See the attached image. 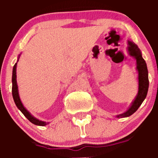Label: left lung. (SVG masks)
<instances>
[{
  "label": "left lung",
  "mask_w": 158,
  "mask_h": 158,
  "mask_svg": "<svg viewBox=\"0 0 158 158\" xmlns=\"http://www.w3.org/2000/svg\"><path fill=\"white\" fill-rule=\"evenodd\" d=\"M128 43L129 54L136 60L137 70L138 72V92L130 108L125 112L118 114L116 116L118 118L129 117L132 114H134L145 99L148 94V86H149L147 64L143 59L141 50L138 48V46L131 41H128Z\"/></svg>",
  "instance_id": "1"
}]
</instances>
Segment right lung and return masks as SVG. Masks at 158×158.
<instances>
[{
    "mask_svg": "<svg viewBox=\"0 0 158 158\" xmlns=\"http://www.w3.org/2000/svg\"><path fill=\"white\" fill-rule=\"evenodd\" d=\"M20 57H18V60ZM18 62V61H17ZM17 63H15V65L14 66L13 68V74H12V95L13 98H14V101L15 102L16 106L18 108V109L21 111L23 114V115L30 121L31 123L34 124L36 125H39V126H45L47 124H49V122H43V121L39 120V119L36 118L35 117H33L31 114L24 108V106L22 104L21 101H20V96H19L18 93V87H17V75H16V69H17Z\"/></svg>",
    "mask_w": 158,
    "mask_h": 158,
    "instance_id": "obj_1",
    "label": "right lung"
}]
</instances>
